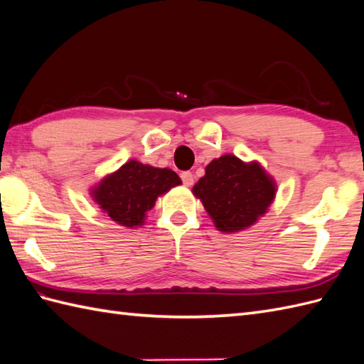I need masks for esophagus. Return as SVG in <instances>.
<instances>
[{"mask_svg": "<svg viewBox=\"0 0 364 364\" xmlns=\"http://www.w3.org/2000/svg\"><path fill=\"white\" fill-rule=\"evenodd\" d=\"M181 180H183V183H184V186H192L193 184V175H192V172H183L181 173Z\"/></svg>", "mask_w": 364, "mask_h": 364, "instance_id": "34e87169", "label": "esophagus"}]
</instances>
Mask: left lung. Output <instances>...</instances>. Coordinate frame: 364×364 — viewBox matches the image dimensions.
<instances>
[{"label": "left lung", "mask_w": 364, "mask_h": 364, "mask_svg": "<svg viewBox=\"0 0 364 364\" xmlns=\"http://www.w3.org/2000/svg\"><path fill=\"white\" fill-rule=\"evenodd\" d=\"M192 192L218 231L237 232L267 213L276 197V183L257 161L223 155L206 166Z\"/></svg>", "instance_id": "8db88e82"}]
</instances>
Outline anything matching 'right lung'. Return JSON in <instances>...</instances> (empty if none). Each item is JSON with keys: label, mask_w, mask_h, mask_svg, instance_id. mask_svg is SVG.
I'll use <instances>...</instances> for the list:
<instances>
[{"label": "right lung", "mask_w": 364, "mask_h": 364, "mask_svg": "<svg viewBox=\"0 0 364 364\" xmlns=\"http://www.w3.org/2000/svg\"><path fill=\"white\" fill-rule=\"evenodd\" d=\"M178 184L180 176L171 168L151 167L130 159L97 183L91 189V197L113 222L136 228L144 225L156 198Z\"/></svg>", "instance_id": "obj_1"}]
</instances>
